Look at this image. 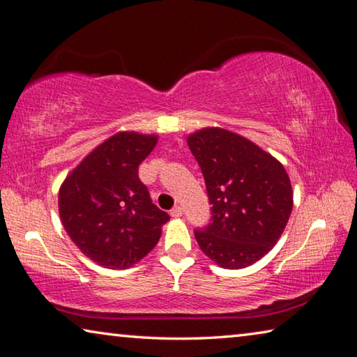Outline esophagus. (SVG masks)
I'll return each mask as SVG.
<instances>
[{
  "mask_svg": "<svg viewBox=\"0 0 357 357\" xmlns=\"http://www.w3.org/2000/svg\"><path fill=\"white\" fill-rule=\"evenodd\" d=\"M169 214H172L173 218H181V216H183V208H181L179 205H176L174 208L169 209Z\"/></svg>",
  "mask_w": 357,
  "mask_h": 357,
  "instance_id": "1",
  "label": "esophagus"
}]
</instances>
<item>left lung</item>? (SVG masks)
<instances>
[{"label": "left lung", "instance_id": "1", "mask_svg": "<svg viewBox=\"0 0 357 357\" xmlns=\"http://www.w3.org/2000/svg\"><path fill=\"white\" fill-rule=\"evenodd\" d=\"M188 144L213 205L209 224L195 229L200 250L219 267H250L276 245L289 220L292 188L284 167L224 128L200 130Z\"/></svg>", "mask_w": 357, "mask_h": 357}]
</instances>
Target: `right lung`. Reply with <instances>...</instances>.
I'll return each instance as SVG.
<instances>
[{
	"label": "right lung",
	"mask_w": 357,
	"mask_h": 357,
	"mask_svg": "<svg viewBox=\"0 0 357 357\" xmlns=\"http://www.w3.org/2000/svg\"><path fill=\"white\" fill-rule=\"evenodd\" d=\"M157 137L117 133L84 158L59 192L66 234L106 268H128L154 250L169 219L138 176Z\"/></svg>",
	"instance_id": "right-lung-1"
}]
</instances>
